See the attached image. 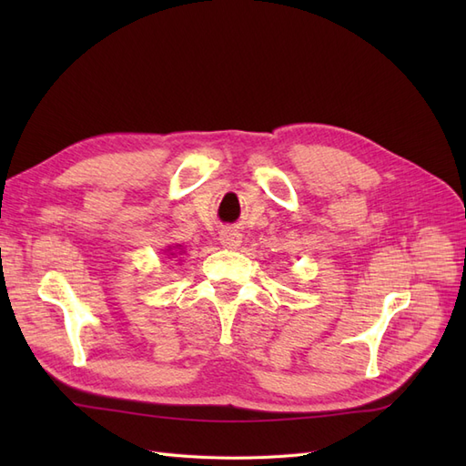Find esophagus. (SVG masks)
Wrapping results in <instances>:
<instances>
[{
    "mask_svg": "<svg viewBox=\"0 0 466 466\" xmlns=\"http://www.w3.org/2000/svg\"><path fill=\"white\" fill-rule=\"evenodd\" d=\"M219 243L225 247V248H237L238 245H241V235H238L237 231H221L219 235Z\"/></svg>",
    "mask_w": 466,
    "mask_h": 466,
    "instance_id": "esophagus-1",
    "label": "esophagus"
}]
</instances>
